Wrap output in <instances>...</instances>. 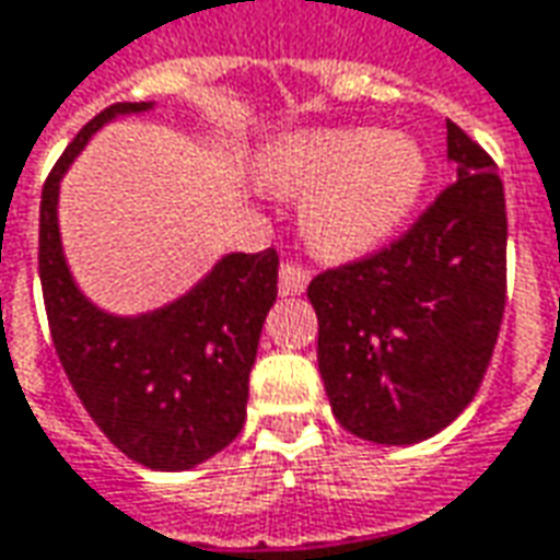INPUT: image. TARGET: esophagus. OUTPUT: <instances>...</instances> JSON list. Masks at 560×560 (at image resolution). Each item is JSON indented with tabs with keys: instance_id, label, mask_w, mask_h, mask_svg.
<instances>
[{
	"instance_id": "esophagus-1",
	"label": "esophagus",
	"mask_w": 560,
	"mask_h": 560,
	"mask_svg": "<svg viewBox=\"0 0 560 560\" xmlns=\"http://www.w3.org/2000/svg\"><path fill=\"white\" fill-rule=\"evenodd\" d=\"M306 284H310V272H306L303 266L284 264L279 269V291L284 296L303 294V291H306Z\"/></svg>"
}]
</instances>
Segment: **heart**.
Returning <instances> with one entry per match:
<instances>
[{
    "instance_id": "heart-1",
    "label": "heart",
    "mask_w": 560,
    "mask_h": 560,
    "mask_svg": "<svg viewBox=\"0 0 560 560\" xmlns=\"http://www.w3.org/2000/svg\"><path fill=\"white\" fill-rule=\"evenodd\" d=\"M260 184L303 199V235L318 257L355 260L383 248L423 196L425 152L371 128L296 131L260 155Z\"/></svg>"
}]
</instances>
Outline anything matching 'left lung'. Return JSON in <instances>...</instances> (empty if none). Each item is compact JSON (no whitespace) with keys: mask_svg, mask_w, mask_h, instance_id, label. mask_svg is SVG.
I'll return each instance as SVG.
<instances>
[{"mask_svg":"<svg viewBox=\"0 0 560 560\" xmlns=\"http://www.w3.org/2000/svg\"><path fill=\"white\" fill-rule=\"evenodd\" d=\"M456 180L389 248L310 281L318 371L346 432L417 444L485 380L505 310V192L497 165L447 121Z\"/></svg>","mask_w":560,"mask_h":560,"instance_id":"obj_1","label":"left lung"}]
</instances>
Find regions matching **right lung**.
Returning a JSON list of instances; mask_svg holds the SVG:
<instances>
[{"mask_svg":"<svg viewBox=\"0 0 560 560\" xmlns=\"http://www.w3.org/2000/svg\"><path fill=\"white\" fill-rule=\"evenodd\" d=\"M150 106H106L57 159L42 186L39 279L57 359L91 420L140 466L184 471L245 425L250 368L279 294V254H226L189 294L131 318L97 310L75 288L57 230L60 177L106 121Z\"/></svg>","mask_w":560,"mask_h":560,"instance_id":"obj_1","label":"right lung"}]
</instances>
